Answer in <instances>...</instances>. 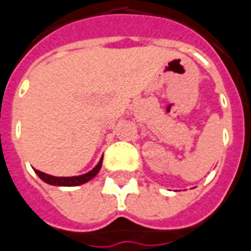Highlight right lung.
Instances as JSON below:
<instances>
[{
    "instance_id": "obj_1",
    "label": "right lung",
    "mask_w": 251,
    "mask_h": 251,
    "mask_svg": "<svg viewBox=\"0 0 251 251\" xmlns=\"http://www.w3.org/2000/svg\"><path fill=\"white\" fill-rule=\"evenodd\" d=\"M101 165H102V158L100 159V162L97 163L90 172L85 174H81V176H74V177H55V176H50V174H46L40 170H36V174L43 179L44 182H47L50 185H56V186H77L82 185L85 182H88L90 179L93 178L96 174L100 172Z\"/></svg>"
}]
</instances>
